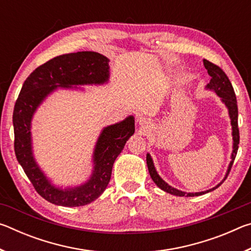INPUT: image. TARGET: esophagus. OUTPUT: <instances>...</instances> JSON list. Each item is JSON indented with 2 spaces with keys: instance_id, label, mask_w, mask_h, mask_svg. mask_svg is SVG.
Returning a JSON list of instances; mask_svg holds the SVG:
<instances>
[{
  "instance_id": "obj_1",
  "label": "esophagus",
  "mask_w": 251,
  "mask_h": 251,
  "mask_svg": "<svg viewBox=\"0 0 251 251\" xmlns=\"http://www.w3.org/2000/svg\"><path fill=\"white\" fill-rule=\"evenodd\" d=\"M138 122H139V124H141V125H146V124H147L146 118H144V117L138 118Z\"/></svg>"
}]
</instances>
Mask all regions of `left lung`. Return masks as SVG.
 <instances>
[{"label": "left lung", "mask_w": 251, "mask_h": 251, "mask_svg": "<svg viewBox=\"0 0 251 251\" xmlns=\"http://www.w3.org/2000/svg\"><path fill=\"white\" fill-rule=\"evenodd\" d=\"M203 65H205L208 74L211 76L210 82L206 85V90L215 92L216 94H217L220 97V100H222L223 103L226 105V107L228 109V113H229V117H230V124H231V129H232V141H233L231 160H230V163H229L227 173H226V175H225L224 179L220 181L217 186L212 187L211 189L205 190V192L185 193V192H181V190H179V189L174 188V187H172L171 185H168L167 182L165 181L163 178H161L158 175V173L156 172V168L154 166V161H152V159H151V156L147 152L146 161H147L148 172H150V175L151 177V179L154 180L155 184L158 186L161 190H164V192H166L168 194L175 195V196H179V197L201 196V195L207 194L209 192H212V190L216 189V188H218V187L223 184L224 180L227 178L229 172H230L231 166L233 164V160H235L236 155H237L238 144H239V128H238L237 100H236L235 91H233L230 80H229V78L227 77V75L225 74V72L222 69H220L219 66L212 64L211 62L207 61V59H203Z\"/></svg>", "instance_id": "8db88e82"}]
</instances>
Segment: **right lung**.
Returning a JSON list of instances; mask_svg holds the SVG:
<instances>
[{
  "label": "right lung",
  "mask_w": 251,
  "mask_h": 251,
  "mask_svg": "<svg viewBox=\"0 0 251 251\" xmlns=\"http://www.w3.org/2000/svg\"><path fill=\"white\" fill-rule=\"evenodd\" d=\"M108 62L104 55L88 50L59 55L29 74L16 100L13 112L16 158L36 192L54 205L84 206L103 194L110 180L114 161L134 134L135 120L130 115L103 128L93 152L94 167L90 179L79 186L61 188L50 182L34 158L31 133L33 115L46 97L57 88L107 83Z\"/></svg>",
  "instance_id": "1"
}]
</instances>
